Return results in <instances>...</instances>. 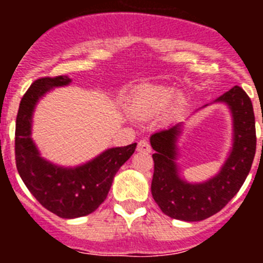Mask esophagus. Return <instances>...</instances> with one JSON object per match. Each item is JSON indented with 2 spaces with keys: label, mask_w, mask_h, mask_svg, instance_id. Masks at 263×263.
<instances>
[{
  "label": "esophagus",
  "mask_w": 263,
  "mask_h": 263,
  "mask_svg": "<svg viewBox=\"0 0 263 263\" xmlns=\"http://www.w3.org/2000/svg\"><path fill=\"white\" fill-rule=\"evenodd\" d=\"M137 150L141 153H152V146H150V143L146 141V139H141L138 142V145H137Z\"/></svg>",
  "instance_id": "1"
}]
</instances>
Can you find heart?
<instances>
[{
	"instance_id": "obj_1",
	"label": "heart",
	"mask_w": 263,
	"mask_h": 263,
	"mask_svg": "<svg viewBox=\"0 0 263 263\" xmlns=\"http://www.w3.org/2000/svg\"><path fill=\"white\" fill-rule=\"evenodd\" d=\"M175 96V89L163 85H143L139 88L130 100L129 109L134 116L148 118L163 111ZM183 100L178 97L175 108L182 105Z\"/></svg>"
}]
</instances>
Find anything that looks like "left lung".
Here are the masks:
<instances>
[{"label": "left lung", "mask_w": 263, "mask_h": 263, "mask_svg": "<svg viewBox=\"0 0 263 263\" xmlns=\"http://www.w3.org/2000/svg\"><path fill=\"white\" fill-rule=\"evenodd\" d=\"M233 117V147L220 173L204 183H187L178 174L176 141L182 124L150 137L154 160L152 194L164 215L183 221H201L221 211L240 191L255 155V120L252 100L236 85L216 100Z\"/></svg>", "instance_id": "obj_1"}]
</instances>
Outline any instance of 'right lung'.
<instances>
[{"label":"right lung","instance_id":"add662e5","mask_svg":"<svg viewBox=\"0 0 263 263\" xmlns=\"http://www.w3.org/2000/svg\"><path fill=\"white\" fill-rule=\"evenodd\" d=\"M68 76L41 78L23 95L15 122V164L23 183L46 210L62 218L96 211L108 196L120 167L133 155L137 143L108 148L81 166L67 168L39 155L31 139V117L38 100L53 87L68 85Z\"/></svg>","mask_w":263,"mask_h":263}]
</instances>
